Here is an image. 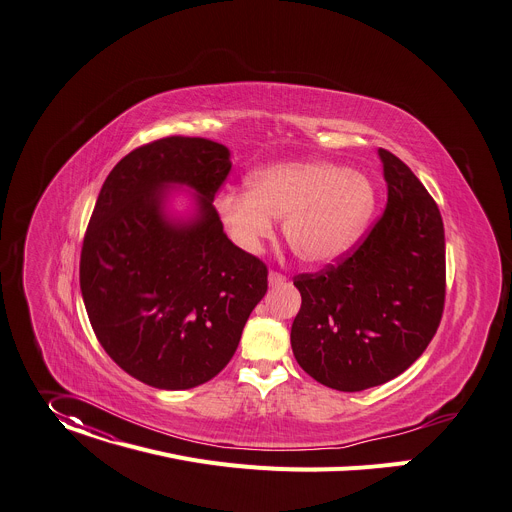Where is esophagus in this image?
Masks as SVG:
<instances>
[{
  "instance_id": "esophagus-1",
  "label": "esophagus",
  "mask_w": 512,
  "mask_h": 512,
  "mask_svg": "<svg viewBox=\"0 0 512 512\" xmlns=\"http://www.w3.org/2000/svg\"><path fill=\"white\" fill-rule=\"evenodd\" d=\"M286 282V275L280 271H269V286H282Z\"/></svg>"
}]
</instances>
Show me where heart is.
I'll list each match as a JSON object with an SVG mask.
<instances>
[{
    "label": "heart",
    "mask_w": 512,
    "mask_h": 512,
    "mask_svg": "<svg viewBox=\"0 0 512 512\" xmlns=\"http://www.w3.org/2000/svg\"><path fill=\"white\" fill-rule=\"evenodd\" d=\"M247 192H226L216 208L230 237L257 251L284 218V237L306 263H329L359 239L376 206L371 181L329 161L275 163L247 175Z\"/></svg>",
    "instance_id": "1"
}]
</instances>
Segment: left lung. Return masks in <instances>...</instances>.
I'll return each instance as SVG.
<instances>
[{"label": "left lung", "instance_id": "1", "mask_svg": "<svg viewBox=\"0 0 512 512\" xmlns=\"http://www.w3.org/2000/svg\"><path fill=\"white\" fill-rule=\"evenodd\" d=\"M388 204L337 263L300 273L292 351L316 382L361 392L408 369L435 337L445 306V230L425 185L380 149Z\"/></svg>", "mask_w": 512, "mask_h": 512}]
</instances>
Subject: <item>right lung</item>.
Wrapping results in <instances>:
<instances>
[{
  "label": "right lung",
  "mask_w": 512,
  "mask_h": 512,
  "mask_svg": "<svg viewBox=\"0 0 512 512\" xmlns=\"http://www.w3.org/2000/svg\"><path fill=\"white\" fill-rule=\"evenodd\" d=\"M228 155L208 138H159L118 161L91 212L79 261L91 329L147 386L188 390L220 374L267 292V265L230 243L212 206ZM171 182L199 192L194 221L164 218Z\"/></svg>",
  "instance_id": "obj_1"
}]
</instances>
